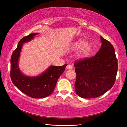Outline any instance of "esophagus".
<instances>
[{"mask_svg": "<svg viewBox=\"0 0 127 127\" xmlns=\"http://www.w3.org/2000/svg\"><path fill=\"white\" fill-rule=\"evenodd\" d=\"M66 69H72L73 66L71 64H68L67 66H66Z\"/></svg>", "mask_w": 127, "mask_h": 127, "instance_id": "obj_1", "label": "esophagus"}]
</instances>
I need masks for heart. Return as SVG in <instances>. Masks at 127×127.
Masks as SVG:
<instances>
[{
  "instance_id": "b5f03b06",
  "label": "heart",
  "mask_w": 127,
  "mask_h": 127,
  "mask_svg": "<svg viewBox=\"0 0 127 127\" xmlns=\"http://www.w3.org/2000/svg\"><path fill=\"white\" fill-rule=\"evenodd\" d=\"M72 50H79L78 57L79 58H85L89 56L92 50V47L91 44H87L86 40L85 39H79L73 42L71 46Z\"/></svg>"
}]
</instances>
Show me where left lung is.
Wrapping results in <instances>:
<instances>
[{"label":"left lung","instance_id":"obj_1","mask_svg":"<svg viewBox=\"0 0 127 127\" xmlns=\"http://www.w3.org/2000/svg\"><path fill=\"white\" fill-rule=\"evenodd\" d=\"M100 40L101 46L95 55L78 60L74 64L75 91L81 97H97L110 90L115 83L118 61L114 48L102 36Z\"/></svg>","mask_w":127,"mask_h":127}]
</instances>
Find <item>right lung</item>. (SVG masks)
Listing matches in <instances>:
<instances>
[{"label": "right lung", "instance_id": "obj_1", "mask_svg": "<svg viewBox=\"0 0 127 127\" xmlns=\"http://www.w3.org/2000/svg\"><path fill=\"white\" fill-rule=\"evenodd\" d=\"M37 34L31 33L23 37L10 59V78L13 83L23 93L35 98L45 97L53 93L58 79L67 65L65 64L63 66H50L42 74L36 77L26 76L20 71L18 59L23 44L31 41Z\"/></svg>", "mask_w": 127, "mask_h": 127}]
</instances>
